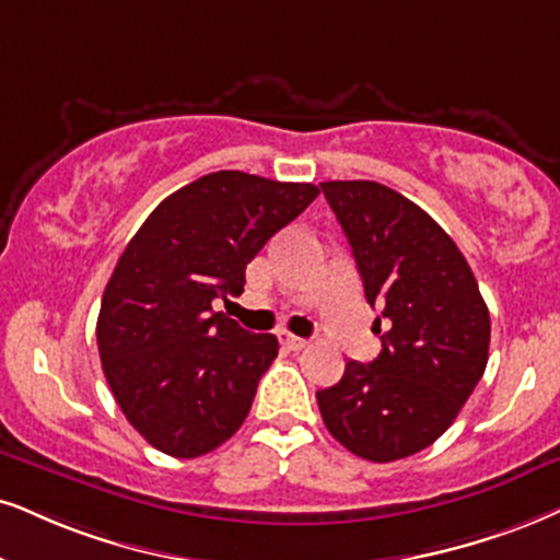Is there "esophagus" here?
Wrapping results in <instances>:
<instances>
[{"mask_svg":"<svg viewBox=\"0 0 560 560\" xmlns=\"http://www.w3.org/2000/svg\"><path fill=\"white\" fill-rule=\"evenodd\" d=\"M281 343H284L289 351H302L310 341H307V338L294 336V332H281Z\"/></svg>","mask_w":560,"mask_h":560,"instance_id":"34e87169","label":"esophagus"}]
</instances>
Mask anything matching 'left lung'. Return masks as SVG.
<instances>
[{"label":"left lung","instance_id":"1","mask_svg":"<svg viewBox=\"0 0 560 560\" xmlns=\"http://www.w3.org/2000/svg\"><path fill=\"white\" fill-rule=\"evenodd\" d=\"M380 307L382 351L317 390L325 427L372 463L416 455L452 427L488 362L491 317L468 260L421 207L374 180L320 183Z\"/></svg>","mask_w":560,"mask_h":560}]
</instances>
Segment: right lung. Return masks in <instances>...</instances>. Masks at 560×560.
Wrapping results in <instances>:
<instances>
[{
  "instance_id": "right-lung-1",
  "label": "right lung",
  "mask_w": 560,
  "mask_h": 560,
  "mask_svg": "<svg viewBox=\"0 0 560 560\" xmlns=\"http://www.w3.org/2000/svg\"><path fill=\"white\" fill-rule=\"evenodd\" d=\"M320 194L219 170L167 196L118 258L97 315L105 380L133 429L194 459L243 427L279 353L211 302L245 287V266Z\"/></svg>"
}]
</instances>
